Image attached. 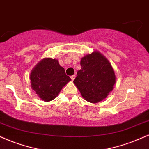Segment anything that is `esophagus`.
<instances>
[{
    "label": "esophagus",
    "instance_id": "esophagus-1",
    "mask_svg": "<svg viewBox=\"0 0 149 149\" xmlns=\"http://www.w3.org/2000/svg\"><path fill=\"white\" fill-rule=\"evenodd\" d=\"M75 78H76V76H75V75H73V76H71V80H74Z\"/></svg>",
    "mask_w": 149,
    "mask_h": 149
}]
</instances>
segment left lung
Listing matches in <instances>:
<instances>
[{
	"label": "left lung",
	"instance_id": "obj_1",
	"mask_svg": "<svg viewBox=\"0 0 149 149\" xmlns=\"http://www.w3.org/2000/svg\"><path fill=\"white\" fill-rule=\"evenodd\" d=\"M81 69L77 73L73 83L82 98L92 103L105 99L113 90L116 76L110 62L99 51L82 57Z\"/></svg>",
	"mask_w": 149,
	"mask_h": 149
}]
</instances>
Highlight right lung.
Listing matches in <instances>:
<instances>
[{"label": "right lung", "instance_id": "1", "mask_svg": "<svg viewBox=\"0 0 149 149\" xmlns=\"http://www.w3.org/2000/svg\"><path fill=\"white\" fill-rule=\"evenodd\" d=\"M30 87L42 101L55 99L62 87L71 79L66 75L57 59L45 57L36 64L30 72Z\"/></svg>", "mask_w": 149, "mask_h": 149}]
</instances>
